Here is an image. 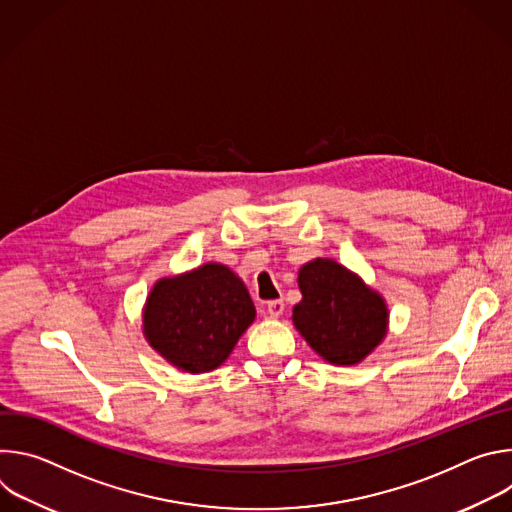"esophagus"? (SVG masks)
<instances>
[{
    "instance_id": "34e87169",
    "label": "esophagus",
    "mask_w": 512,
    "mask_h": 512,
    "mask_svg": "<svg viewBox=\"0 0 512 512\" xmlns=\"http://www.w3.org/2000/svg\"><path fill=\"white\" fill-rule=\"evenodd\" d=\"M283 310H285L283 300H273V302L267 304V314H269V318H279V316L283 314Z\"/></svg>"
}]
</instances>
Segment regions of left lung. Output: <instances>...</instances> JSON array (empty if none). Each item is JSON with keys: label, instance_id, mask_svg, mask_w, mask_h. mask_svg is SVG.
<instances>
[{"label": "left lung", "instance_id": "8db88e82", "mask_svg": "<svg viewBox=\"0 0 512 512\" xmlns=\"http://www.w3.org/2000/svg\"><path fill=\"white\" fill-rule=\"evenodd\" d=\"M302 302L291 310L310 348L336 367H354L387 336L389 306L377 289L334 259H312L298 271Z\"/></svg>", "mask_w": 512, "mask_h": 512}]
</instances>
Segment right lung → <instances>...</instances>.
<instances>
[{
    "mask_svg": "<svg viewBox=\"0 0 512 512\" xmlns=\"http://www.w3.org/2000/svg\"><path fill=\"white\" fill-rule=\"evenodd\" d=\"M255 316L243 279L231 267L208 261L152 285L141 330L172 367L200 375L221 367Z\"/></svg>",
    "mask_w": 512,
    "mask_h": 512,
    "instance_id": "1",
    "label": "right lung"
}]
</instances>
